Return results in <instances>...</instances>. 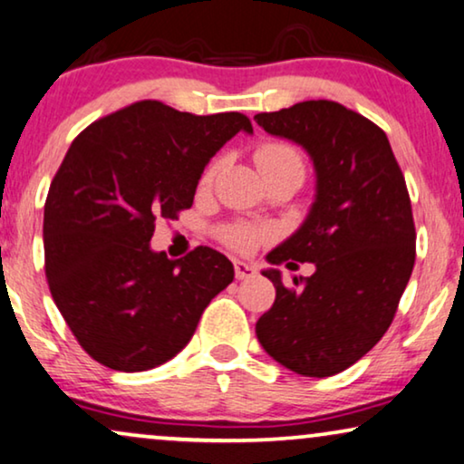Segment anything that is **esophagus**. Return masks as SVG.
<instances>
[{"instance_id": "1", "label": "esophagus", "mask_w": 464, "mask_h": 464, "mask_svg": "<svg viewBox=\"0 0 464 464\" xmlns=\"http://www.w3.org/2000/svg\"><path fill=\"white\" fill-rule=\"evenodd\" d=\"M236 277L237 280H248V277H255L256 276V267H252V265L244 263V261H236Z\"/></svg>"}]
</instances>
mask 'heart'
Wrapping results in <instances>:
<instances>
[{
  "mask_svg": "<svg viewBox=\"0 0 464 464\" xmlns=\"http://www.w3.org/2000/svg\"><path fill=\"white\" fill-rule=\"evenodd\" d=\"M255 159L258 168L263 171V176L280 174V171H296V174L305 176L304 157H301L295 146L286 144V141H267V144L258 146L255 152ZM218 169H220V160H214L212 165H208L206 171L201 174L199 187L208 188L209 184L214 182ZM265 236H267L265 228L244 225V222H237V225H228L222 228V242L239 252L255 250L256 246L263 242Z\"/></svg>",
  "mask_w": 464,
  "mask_h": 464,
  "instance_id": "1",
  "label": "heart"
}]
</instances>
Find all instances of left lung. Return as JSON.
Here are the masks:
<instances>
[{
    "label": "left lung",
    "instance_id": "1",
    "mask_svg": "<svg viewBox=\"0 0 464 464\" xmlns=\"http://www.w3.org/2000/svg\"><path fill=\"white\" fill-rule=\"evenodd\" d=\"M265 131L310 154L316 199L304 225L269 252L271 265L314 263L284 286L256 323L265 352L305 378H329L384 337L416 261V227L403 171L386 133L342 103L318 99L261 112Z\"/></svg>",
    "mask_w": 464,
    "mask_h": 464
}]
</instances>
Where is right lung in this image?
Listing matches in <instances>:
<instances>
[{
    "label": "right lung",
    "instance_id": "add662e5",
    "mask_svg": "<svg viewBox=\"0 0 464 464\" xmlns=\"http://www.w3.org/2000/svg\"><path fill=\"white\" fill-rule=\"evenodd\" d=\"M248 116H197L135 102L72 141L44 206V267L61 316L86 354L146 372L190 342L233 263L208 246L171 261L150 250L154 222L193 206L208 160Z\"/></svg>",
    "mask_w": 464,
    "mask_h": 464
}]
</instances>
